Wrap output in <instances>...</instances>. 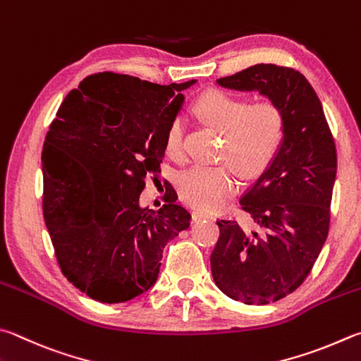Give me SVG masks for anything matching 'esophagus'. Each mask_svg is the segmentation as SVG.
Segmentation results:
<instances>
[{
  "label": "esophagus",
  "mask_w": 361,
  "mask_h": 361,
  "mask_svg": "<svg viewBox=\"0 0 361 361\" xmlns=\"http://www.w3.org/2000/svg\"><path fill=\"white\" fill-rule=\"evenodd\" d=\"M208 218H213V214H209L207 212H202V209H194L192 212V221L197 222L200 219H208Z\"/></svg>",
  "instance_id": "obj_1"
}]
</instances>
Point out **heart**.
<instances>
[{
	"instance_id": "obj_1",
	"label": "heart",
	"mask_w": 361,
	"mask_h": 361,
	"mask_svg": "<svg viewBox=\"0 0 361 361\" xmlns=\"http://www.w3.org/2000/svg\"><path fill=\"white\" fill-rule=\"evenodd\" d=\"M195 110L208 126L222 134L219 159L226 161L245 178L257 175L278 152L284 135V115L276 104L259 101L249 104L221 90L203 93ZM167 154L183 156V123L172 121L166 139ZM181 199L192 207L213 209L233 192L237 180L227 164L194 166L180 176Z\"/></svg>"
}]
</instances>
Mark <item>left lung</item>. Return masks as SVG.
<instances>
[{
    "label": "left lung",
    "instance_id": "obj_1",
    "mask_svg": "<svg viewBox=\"0 0 361 361\" xmlns=\"http://www.w3.org/2000/svg\"><path fill=\"white\" fill-rule=\"evenodd\" d=\"M216 82L259 91L284 115L278 152L240 199L254 231L219 219L209 259L214 283L227 297L268 305L297 290L322 251L336 178L335 140L316 91L298 71L255 64Z\"/></svg>",
    "mask_w": 361,
    "mask_h": 361
}]
</instances>
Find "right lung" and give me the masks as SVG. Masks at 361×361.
Returning <instances> with one entry per match:
<instances>
[{
	"instance_id": "1",
	"label": "right lung",
	"mask_w": 361,
	"mask_h": 361,
	"mask_svg": "<svg viewBox=\"0 0 361 361\" xmlns=\"http://www.w3.org/2000/svg\"><path fill=\"white\" fill-rule=\"evenodd\" d=\"M197 80L158 85L99 72L64 97L42 147V212L61 273L101 303L153 287L164 247L191 214L170 195L142 208L148 175L161 172L166 139Z\"/></svg>"
}]
</instances>
